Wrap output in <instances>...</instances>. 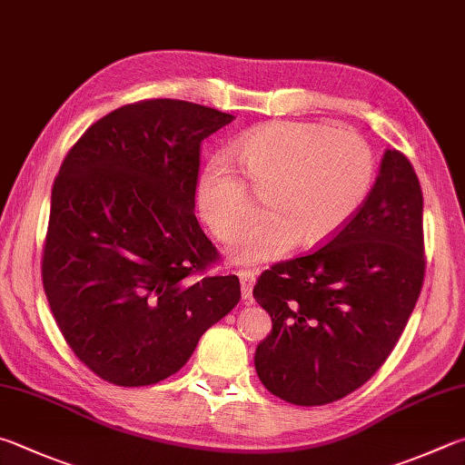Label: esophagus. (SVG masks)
<instances>
[{"mask_svg":"<svg viewBox=\"0 0 465 465\" xmlns=\"http://www.w3.org/2000/svg\"><path fill=\"white\" fill-rule=\"evenodd\" d=\"M238 276L242 282V294L248 302V301H252V286H254V282H256V274L252 272V270H240Z\"/></svg>","mask_w":465,"mask_h":465,"instance_id":"34e87169","label":"esophagus"}]
</instances>
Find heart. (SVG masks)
I'll use <instances>...</instances> for the list:
<instances>
[{
  "mask_svg": "<svg viewBox=\"0 0 465 465\" xmlns=\"http://www.w3.org/2000/svg\"><path fill=\"white\" fill-rule=\"evenodd\" d=\"M242 174L266 203V219L235 243L240 264L282 258L294 243L317 246L350 222L374 179V154L356 132L278 122L235 144ZM199 209L219 240L232 242L256 215V201L227 158L201 173Z\"/></svg>",
  "mask_w": 465,
  "mask_h": 465,
  "instance_id": "1",
  "label": "heart"
}]
</instances>
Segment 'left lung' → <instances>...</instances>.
<instances>
[{"label":"left lung","mask_w":465,"mask_h":465,"mask_svg":"<svg viewBox=\"0 0 465 465\" xmlns=\"http://www.w3.org/2000/svg\"><path fill=\"white\" fill-rule=\"evenodd\" d=\"M425 278L423 193L409 158L386 150L372 191L325 246L260 274L254 299L272 319L254 366L299 407L340 401L391 356Z\"/></svg>","instance_id":"left-lung-1"}]
</instances>
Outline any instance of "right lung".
I'll use <instances>...</instances> for the list:
<instances>
[{"label":"right lung","instance_id":"right-lung-1","mask_svg":"<svg viewBox=\"0 0 465 465\" xmlns=\"http://www.w3.org/2000/svg\"><path fill=\"white\" fill-rule=\"evenodd\" d=\"M233 115L144 99L101 117L58 171L42 284L64 341L115 386H148L187 364L199 337L238 305L240 278L207 274L201 142Z\"/></svg>","mask_w":465,"mask_h":465}]
</instances>
